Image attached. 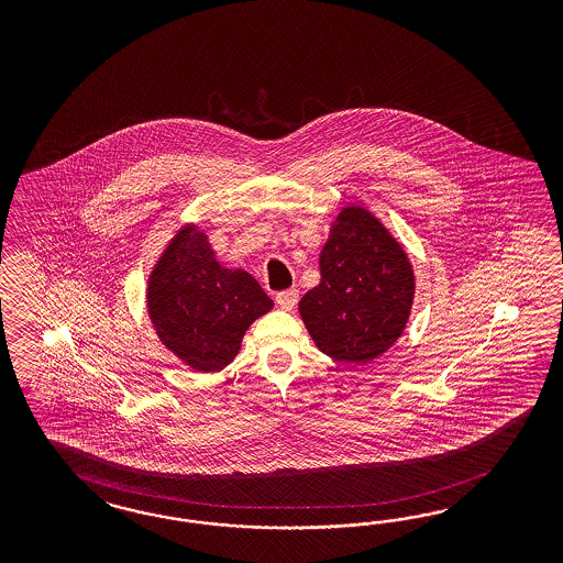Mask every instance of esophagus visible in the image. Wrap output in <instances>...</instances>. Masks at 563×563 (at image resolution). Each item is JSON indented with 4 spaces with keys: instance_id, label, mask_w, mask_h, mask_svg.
I'll return each instance as SVG.
<instances>
[{
    "instance_id": "esophagus-1",
    "label": "esophagus",
    "mask_w": 563,
    "mask_h": 563,
    "mask_svg": "<svg viewBox=\"0 0 563 563\" xmlns=\"http://www.w3.org/2000/svg\"><path fill=\"white\" fill-rule=\"evenodd\" d=\"M297 301H299V290L297 289L283 290L276 295V303L285 311H290L292 307L297 306Z\"/></svg>"
}]
</instances>
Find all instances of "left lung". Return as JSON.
Wrapping results in <instances>:
<instances>
[{
  "label": "left lung",
  "instance_id": "left-lung-1",
  "mask_svg": "<svg viewBox=\"0 0 563 563\" xmlns=\"http://www.w3.org/2000/svg\"><path fill=\"white\" fill-rule=\"evenodd\" d=\"M320 274L299 301L316 346L344 363H369L393 349L409 324L415 271L372 210L342 206L320 252Z\"/></svg>",
  "mask_w": 563,
  "mask_h": 563
}]
</instances>
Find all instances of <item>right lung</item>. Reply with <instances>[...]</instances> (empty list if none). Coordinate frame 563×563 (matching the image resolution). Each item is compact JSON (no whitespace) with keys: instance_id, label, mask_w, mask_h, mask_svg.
<instances>
[{"instance_id":"1","label":"right lung","mask_w":563,"mask_h":563,"mask_svg":"<svg viewBox=\"0 0 563 563\" xmlns=\"http://www.w3.org/2000/svg\"><path fill=\"white\" fill-rule=\"evenodd\" d=\"M274 301L256 278L222 266L206 229L181 224L146 280L154 334L189 369L217 374L238 357L247 328Z\"/></svg>"}]
</instances>
